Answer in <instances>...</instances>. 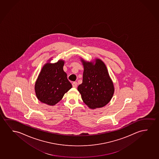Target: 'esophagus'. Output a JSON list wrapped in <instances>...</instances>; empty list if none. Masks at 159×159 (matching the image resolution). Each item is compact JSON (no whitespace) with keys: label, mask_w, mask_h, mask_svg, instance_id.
Returning <instances> with one entry per match:
<instances>
[{"label":"esophagus","mask_w":159,"mask_h":159,"mask_svg":"<svg viewBox=\"0 0 159 159\" xmlns=\"http://www.w3.org/2000/svg\"><path fill=\"white\" fill-rule=\"evenodd\" d=\"M72 85H73V87H74V88H76L77 85H78V83H77V82H73L72 84Z\"/></svg>","instance_id":"esophagus-1"}]
</instances>
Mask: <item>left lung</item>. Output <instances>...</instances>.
Wrapping results in <instances>:
<instances>
[{
	"mask_svg": "<svg viewBox=\"0 0 159 159\" xmlns=\"http://www.w3.org/2000/svg\"><path fill=\"white\" fill-rule=\"evenodd\" d=\"M84 70L83 83L78 87L83 101L91 109L101 108L108 103L114 89L106 65L101 60L92 62L82 60Z\"/></svg>",
	"mask_w": 159,
	"mask_h": 159,
	"instance_id": "8db88e82",
	"label": "left lung"
}]
</instances>
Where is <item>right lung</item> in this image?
<instances>
[{
	"label": "right lung",
	"mask_w": 159,
	"mask_h": 159,
	"mask_svg": "<svg viewBox=\"0 0 159 159\" xmlns=\"http://www.w3.org/2000/svg\"><path fill=\"white\" fill-rule=\"evenodd\" d=\"M63 65L64 62L60 60L55 64L47 63L42 68L35 85L36 96L40 101L53 106L71 89V83L63 69Z\"/></svg>",
	"instance_id": "obj_1"
}]
</instances>
